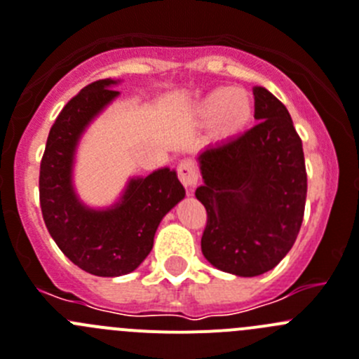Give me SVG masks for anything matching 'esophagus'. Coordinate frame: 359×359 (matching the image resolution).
Listing matches in <instances>:
<instances>
[{"mask_svg":"<svg viewBox=\"0 0 359 359\" xmlns=\"http://www.w3.org/2000/svg\"><path fill=\"white\" fill-rule=\"evenodd\" d=\"M179 179L187 191L193 189L196 186V182H198V170H196L195 163L182 161L179 164Z\"/></svg>","mask_w":359,"mask_h":359,"instance_id":"1","label":"esophagus"}]
</instances>
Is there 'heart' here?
<instances>
[{"label":"heart","instance_id":"1","mask_svg":"<svg viewBox=\"0 0 359 359\" xmlns=\"http://www.w3.org/2000/svg\"><path fill=\"white\" fill-rule=\"evenodd\" d=\"M255 116V99L250 92L232 86H221L205 93L193 106V118L200 126H209L210 140L229 143L239 138Z\"/></svg>","mask_w":359,"mask_h":359}]
</instances>
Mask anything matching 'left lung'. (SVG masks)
I'll return each instance as SVG.
<instances>
[{
  "instance_id": "1",
  "label": "left lung",
  "mask_w": 359,
  "mask_h": 359,
  "mask_svg": "<svg viewBox=\"0 0 359 359\" xmlns=\"http://www.w3.org/2000/svg\"><path fill=\"white\" fill-rule=\"evenodd\" d=\"M253 95L259 123L196 156L203 184L195 196L207 209L202 253L243 278L267 273L289 253L306 202L303 143L290 113L264 86Z\"/></svg>"
}]
</instances>
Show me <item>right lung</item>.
<instances>
[{
	"mask_svg": "<svg viewBox=\"0 0 359 359\" xmlns=\"http://www.w3.org/2000/svg\"><path fill=\"white\" fill-rule=\"evenodd\" d=\"M122 79H100L67 102L49 130L40 163V207L67 259L95 276L133 273L149 257L163 217L186 196L175 170L129 177L111 205L92 207L74 186L79 143L90 123L120 95Z\"/></svg>",
	"mask_w": 359,
	"mask_h": 359,
	"instance_id": "obj_1",
	"label": "right lung"
}]
</instances>
